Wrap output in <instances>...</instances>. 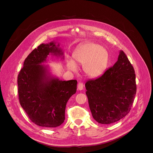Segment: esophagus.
I'll return each mask as SVG.
<instances>
[{
  "mask_svg": "<svg viewBox=\"0 0 153 153\" xmlns=\"http://www.w3.org/2000/svg\"><path fill=\"white\" fill-rule=\"evenodd\" d=\"M84 84L82 82H79L78 84V89L79 90H82L84 89Z\"/></svg>",
  "mask_w": 153,
  "mask_h": 153,
  "instance_id": "esophagus-1",
  "label": "esophagus"
}]
</instances>
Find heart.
Masks as SVG:
<instances>
[{
	"label": "heart",
	"instance_id": "1",
	"mask_svg": "<svg viewBox=\"0 0 153 153\" xmlns=\"http://www.w3.org/2000/svg\"><path fill=\"white\" fill-rule=\"evenodd\" d=\"M72 56L76 63L84 65V72L92 78L102 75L109 62V54L107 49L92 42H87L79 46ZM66 66L72 71L75 72L77 69L76 64L71 60L66 62Z\"/></svg>",
	"mask_w": 153,
	"mask_h": 153
}]
</instances>
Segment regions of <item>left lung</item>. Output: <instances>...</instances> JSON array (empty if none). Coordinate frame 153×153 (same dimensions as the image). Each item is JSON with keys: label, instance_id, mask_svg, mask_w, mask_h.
<instances>
[{"label": "left lung", "instance_id": "1", "mask_svg": "<svg viewBox=\"0 0 153 153\" xmlns=\"http://www.w3.org/2000/svg\"><path fill=\"white\" fill-rule=\"evenodd\" d=\"M89 108L102 124L117 122L131 110L137 92L134 68L121 51L115 64L100 77L85 83Z\"/></svg>", "mask_w": 153, "mask_h": 153}]
</instances>
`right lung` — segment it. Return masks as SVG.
Listing matches in <instances>:
<instances>
[{"mask_svg":"<svg viewBox=\"0 0 153 153\" xmlns=\"http://www.w3.org/2000/svg\"><path fill=\"white\" fill-rule=\"evenodd\" d=\"M59 46V45H58ZM49 53L62 55L53 42L41 44L27 56L18 76L21 105L32 122L45 127H56L65 120L66 105L76 91L77 81H61L47 75Z\"/></svg>","mask_w":153,"mask_h":153,"instance_id":"right-lung-1","label":"right lung"}]
</instances>
